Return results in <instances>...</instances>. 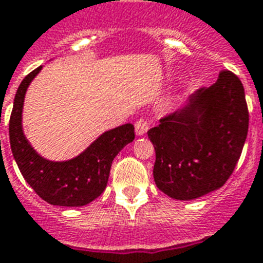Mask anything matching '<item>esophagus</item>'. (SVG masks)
Masks as SVG:
<instances>
[{"mask_svg":"<svg viewBox=\"0 0 263 263\" xmlns=\"http://www.w3.org/2000/svg\"><path fill=\"white\" fill-rule=\"evenodd\" d=\"M148 127H150V124H148V121H147L146 119H140V120H138L135 123L136 135H138V136L144 135V134L148 131Z\"/></svg>","mask_w":263,"mask_h":263,"instance_id":"esophagus-1","label":"esophagus"}]
</instances>
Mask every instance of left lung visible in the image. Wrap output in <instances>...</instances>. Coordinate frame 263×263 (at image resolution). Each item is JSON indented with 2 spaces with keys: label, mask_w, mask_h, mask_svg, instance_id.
<instances>
[{
  "label": "left lung",
  "mask_w": 263,
  "mask_h": 263,
  "mask_svg": "<svg viewBox=\"0 0 263 263\" xmlns=\"http://www.w3.org/2000/svg\"><path fill=\"white\" fill-rule=\"evenodd\" d=\"M249 131L245 89L224 70L186 105L161 119L147 135L155 147L154 180L176 200H194L226 183L238 163Z\"/></svg>",
  "instance_id": "left-lung-1"
}]
</instances>
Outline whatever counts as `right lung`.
<instances>
[{"mask_svg":"<svg viewBox=\"0 0 263 263\" xmlns=\"http://www.w3.org/2000/svg\"><path fill=\"white\" fill-rule=\"evenodd\" d=\"M42 66L29 72L17 89L9 120L10 148L14 161L31 187L52 205L83 206L105 191L110 166L117 154L135 139L127 123L98 136L86 150L69 161H48L36 153L23 131V106L29 83Z\"/></svg>","mask_w":263,"mask_h":263,"instance_id":"right-lung-1","label":"right lung"}]
</instances>
